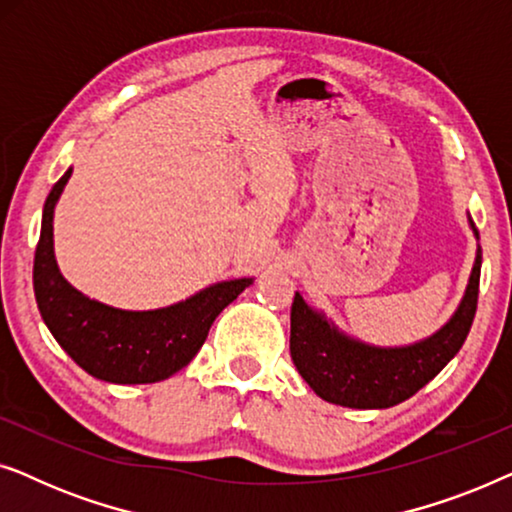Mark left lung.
Returning <instances> with one entry per match:
<instances>
[{
	"label": "left lung",
	"instance_id": "obj_1",
	"mask_svg": "<svg viewBox=\"0 0 512 512\" xmlns=\"http://www.w3.org/2000/svg\"><path fill=\"white\" fill-rule=\"evenodd\" d=\"M475 240L478 228L468 214ZM482 268L478 244L464 298L445 326L403 347H377L340 331L296 291L291 305V359L310 389L328 403L356 410H382L408 401L429 384L464 345L471 331Z\"/></svg>",
	"mask_w": 512,
	"mask_h": 512
}]
</instances>
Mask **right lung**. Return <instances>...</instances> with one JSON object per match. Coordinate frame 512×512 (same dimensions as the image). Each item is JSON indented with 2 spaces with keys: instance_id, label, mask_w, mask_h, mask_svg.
Listing matches in <instances>:
<instances>
[{
  "instance_id": "obj_1",
  "label": "right lung",
  "mask_w": 512,
  "mask_h": 512,
  "mask_svg": "<svg viewBox=\"0 0 512 512\" xmlns=\"http://www.w3.org/2000/svg\"><path fill=\"white\" fill-rule=\"evenodd\" d=\"M72 167L51 188L34 251V298L58 345L97 380L151 384L191 363L214 319L254 277L216 282L181 303L158 310H121L88 298L62 277L53 251V214Z\"/></svg>"
}]
</instances>
